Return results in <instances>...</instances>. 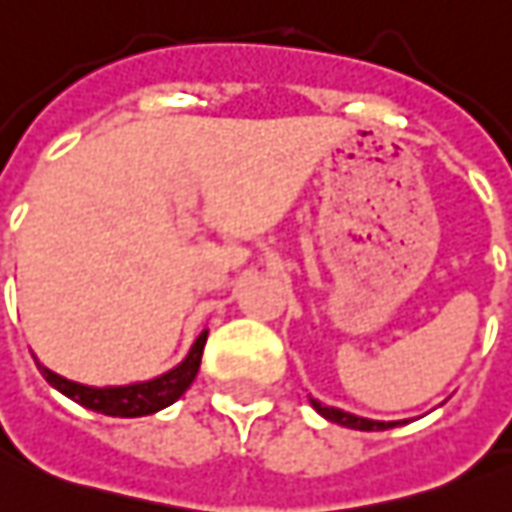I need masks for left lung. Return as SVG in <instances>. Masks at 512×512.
<instances>
[{
  "mask_svg": "<svg viewBox=\"0 0 512 512\" xmlns=\"http://www.w3.org/2000/svg\"><path fill=\"white\" fill-rule=\"evenodd\" d=\"M312 407H315L326 421H334V424L348 426V429H359V432H379V429H390V426L396 424H384V421H370V418H359V415H351V412L337 410V407H326V404H320L312 398Z\"/></svg>",
  "mask_w": 512,
  "mask_h": 512,
  "instance_id": "left-lung-1",
  "label": "left lung"
}]
</instances>
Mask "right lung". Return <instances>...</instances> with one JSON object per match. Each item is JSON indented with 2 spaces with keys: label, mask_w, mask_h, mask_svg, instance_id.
Masks as SVG:
<instances>
[{
  "label": "right lung",
  "mask_w": 512,
  "mask_h": 512,
  "mask_svg": "<svg viewBox=\"0 0 512 512\" xmlns=\"http://www.w3.org/2000/svg\"><path fill=\"white\" fill-rule=\"evenodd\" d=\"M206 337H209V331H203L197 337L189 357L183 359L178 368H172L164 376H158V379L128 384V387H86V384L69 382V379H63L58 373H52L41 362H35V365H38V370L44 373V379L55 390H61L63 396H69L77 404L88 407V410L102 412V415H114V418H139V415H153V412L164 410V407H169L172 401H178L189 390V384L195 382L197 370H200V357H203Z\"/></svg>",
  "instance_id": "add662e5"
}]
</instances>
